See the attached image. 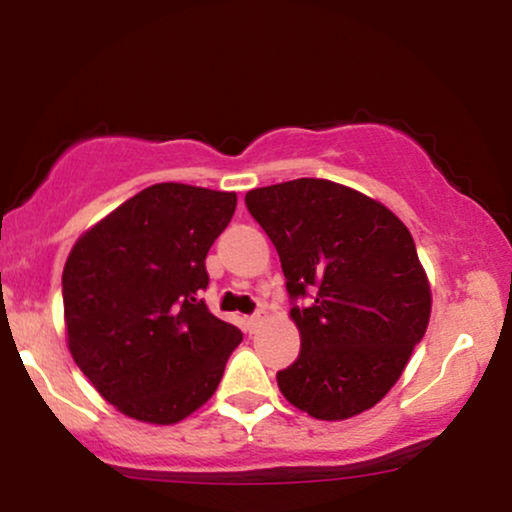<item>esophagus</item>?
<instances>
[{"label": "esophagus", "instance_id": "34e87169", "mask_svg": "<svg viewBox=\"0 0 512 512\" xmlns=\"http://www.w3.org/2000/svg\"><path fill=\"white\" fill-rule=\"evenodd\" d=\"M264 317H267V313H264V310H257V313H252V315L245 317V325H248L250 332H255L257 327H260L262 322H264Z\"/></svg>", "mask_w": 512, "mask_h": 512}]
</instances>
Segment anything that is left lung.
Returning <instances> with one entry per match:
<instances>
[{
    "label": "left lung",
    "mask_w": 512,
    "mask_h": 512,
    "mask_svg": "<svg viewBox=\"0 0 512 512\" xmlns=\"http://www.w3.org/2000/svg\"><path fill=\"white\" fill-rule=\"evenodd\" d=\"M245 207L279 252L301 332V354L276 373L281 395L322 421L375 407L431 317L409 228L375 199L320 178L257 187Z\"/></svg>",
    "instance_id": "8db88e82"
}]
</instances>
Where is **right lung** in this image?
Segmentation results:
<instances>
[{"label": "right lung", "instance_id": "obj_1", "mask_svg": "<svg viewBox=\"0 0 512 512\" xmlns=\"http://www.w3.org/2000/svg\"><path fill=\"white\" fill-rule=\"evenodd\" d=\"M236 192L158 182L76 240L62 274L76 366L122 414L178 424L214 395L236 325L209 313L207 252Z\"/></svg>", "mask_w": 512, "mask_h": 512}]
</instances>
